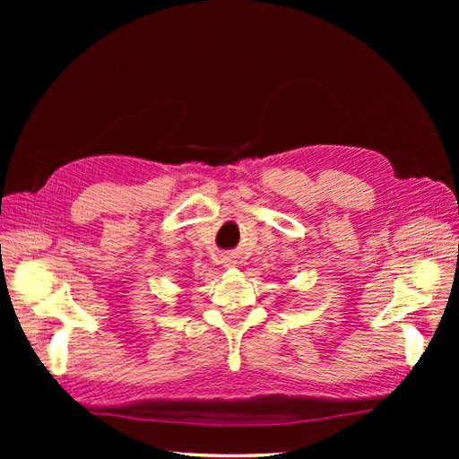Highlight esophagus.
Instances as JSON below:
<instances>
[{"label":"esophagus","instance_id":"obj_1","mask_svg":"<svg viewBox=\"0 0 459 459\" xmlns=\"http://www.w3.org/2000/svg\"><path fill=\"white\" fill-rule=\"evenodd\" d=\"M221 264H224V268H235L238 260H235V256H224L221 258Z\"/></svg>","mask_w":459,"mask_h":459}]
</instances>
